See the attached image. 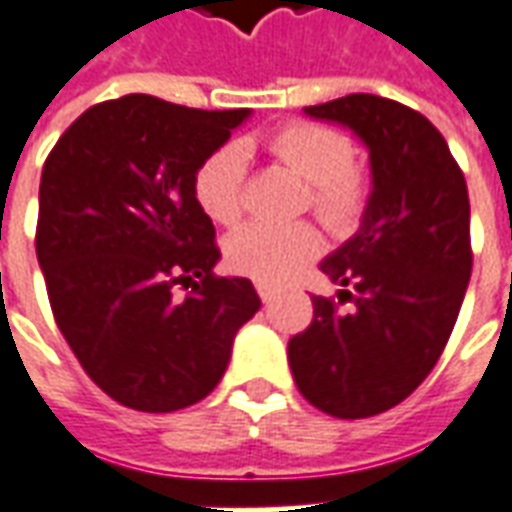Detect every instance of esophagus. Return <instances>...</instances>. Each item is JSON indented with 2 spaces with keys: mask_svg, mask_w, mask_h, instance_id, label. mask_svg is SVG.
Instances as JSON below:
<instances>
[{
  "mask_svg": "<svg viewBox=\"0 0 512 512\" xmlns=\"http://www.w3.org/2000/svg\"><path fill=\"white\" fill-rule=\"evenodd\" d=\"M257 296L263 299V304H268V301H271V296H274V290H271V288H268V285H263V282H260V285H257Z\"/></svg>",
  "mask_w": 512,
  "mask_h": 512,
  "instance_id": "esophagus-1",
  "label": "esophagus"
}]
</instances>
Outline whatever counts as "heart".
I'll return each instance as SVG.
<instances>
[{
	"instance_id": "1",
	"label": "heart",
	"mask_w": 512,
	"mask_h": 512,
	"mask_svg": "<svg viewBox=\"0 0 512 512\" xmlns=\"http://www.w3.org/2000/svg\"><path fill=\"white\" fill-rule=\"evenodd\" d=\"M266 147L279 164L310 183L315 216L334 233H354L370 205V180L354 164V139L337 128L293 120L268 134ZM249 153L244 142H224L194 172V200L216 224H235L246 208ZM321 252V233L307 222H252L235 230L224 257L233 271L263 285H279Z\"/></svg>"
}]
</instances>
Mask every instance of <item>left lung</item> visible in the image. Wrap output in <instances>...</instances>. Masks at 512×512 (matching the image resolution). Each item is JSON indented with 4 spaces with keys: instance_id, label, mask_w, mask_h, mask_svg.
Segmentation results:
<instances>
[{
    "instance_id": "1",
    "label": "left lung",
    "mask_w": 512,
    "mask_h": 512,
    "mask_svg": "<svg viewBox=\"0 0 512 512\" xmlns=\"http://www.w3.org/2000/svg\"><path fill=\"white\" fill-rule=\"evenodd\" d=\"M304 112L365 142L373 191L359 233L321 263L354 310L312 296L288 362L323 414L376 417L428 378L458 321L472 277L466 178L439 128L397 101L354 93Z\"/></svg>"
}]
</instances>
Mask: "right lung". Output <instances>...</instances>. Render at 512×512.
Masks as SVG:
<instances>
[{
  "label": "right lung",
  "mask_w": 512,
  "mask_h": 512,
  "mask_svg": "<svg viewBox=\"0 0 512 512\" xmlns=\"http://www.w3.org/2000/svg\"><path fill=\"white\" fill-rule=\"evenodd\" d=\"M246 117L123 95L76 117L43 164L35 249L51 312L120 406L169 414L202 400L260 310L249 279L213 274L216 230L194 200L200 161Z\"/></svg>",
  "instance_id": "1"
}]
</instances>
